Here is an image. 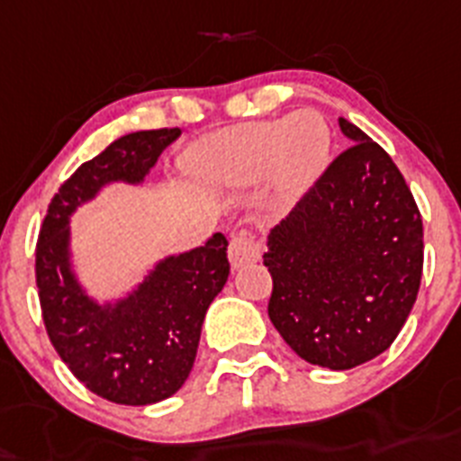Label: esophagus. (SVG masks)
<instances>
[{
    "label": "esophagus",
    "instance_id": "1",
    "mask_svg": "<svg viewBox=\"0 0 461 461\" xmlns=\"http://www.w3.org/2000/svg\"><path fill=\"white\" fill-rule=\"evenodd\" d=\"M262 255V243L250 231H237L230 239V262L234 269L250 262H258Z\"/></svg>",
    "mask_w": 461,
    "mask_h": 461
}]
</instances>
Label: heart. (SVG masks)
<instances>
[{"label":"heart","instance_id":"1","mask_svg":"<svg viewBox=\"0 0 461 461\" xmlns=\"http://www.w3.org/2000/svg\"><path fill=\"white\" fill-rule=\"evenodd\" d=\"M330 129L319 112L303 110L276 122L249 123L208 138L192 154L208 185H250L272 173L281 201H295L323 173Z\"/></svg>","mask_w":461,"mask_h":461}]
</instances>
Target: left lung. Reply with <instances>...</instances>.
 <instances>
[{
    "label": "left lung",
    "instance_id": "1",
    "mask_svg": "<svg viewBox=\"0 0 461 461\" xmlns=\"http://www.w3.org/2000/svg\"><path fill=\"white\" fill-rule=\"evenodd\" d=\"M269 234V319L300 358L349 370L392 347L417 300L421 215L392 157L358 126Z\"/></svg>",
    "mask_w": 461,
    "mask_h": 461
}]
</instances>
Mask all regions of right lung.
<instances>
[{
	"label": "right lung",
	"instance_id": "add662e5",
	"mask_svg": "<svg viewBox=\"0 0 461 461\" xmlns=\"http://www.w3.org/2000/svg\"><path fill=\"white\" fill-rule=\"evenodd\" d=\"M180 129L129 133L60 185L41 224L34 274L49 339L88 392L119 405L158 403L192 373L206 312L230 276L227 239L171 255L129 297L95 304L69 269V215L103 185L140 183Z\"/></svg>",
	"mask_w": 461,
	"mask_h": 461
}]
</instances>
